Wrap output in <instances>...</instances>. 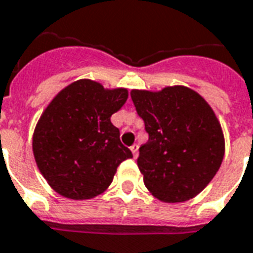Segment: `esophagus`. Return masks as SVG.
<instances>
[{
  "label": "esophagus",
  "mask_w": 253,
  "mask_h": 253,
  "mask_svg": "<svg viewBox=\"0 0 253 253\" xmlns=\"http://www.w3.org/2000/svg\"><path fill=\"white\" fill-rule=\"evenodd\" d=\"M131 151H132V155H134V158H136L138 157V145H132L131 147Z\"/></svg>",
  "instance_id": "esophagus-1"
}]
</instances>
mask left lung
<instances>
[{
  "label": "left lung",
  "mask_w": 253,
  "mask_h": 253,
  "mask_svg": "<svg viewBox=\"0 0 253 253\" xmlns=\"http://www.w3.org/2000/svg\"><path fill=\"white\" fill-rule=\"evenodd\" d=\"M149 141L136 160L146 188L166 203L197 196L221 166L224 135L209 104L182 85L131 91Z\"/></svg>",
  "instance_id": "8db88e82"
}]
</instances>
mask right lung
Masks as SVG:
<instances>
[{
    "mask_svg": "<svg viewBox=\"0 0 253 253\" xmlns=\"http://www.w3.org/2000/svg\"><path fill=\"white\" fill-rule=\"evenodd\" d=\"M126 100L127 89H104L83 79L49 103L33 134V154L53 190L72 200H88L110 186L118 166L132 158L111 123V115Z\"/></svg>",
    "mask_w": 253,
    "mask_h": 253,
    "instance_id": "right-lung-1",
    "label": "right lung"
}]
</instances>
